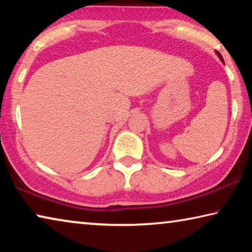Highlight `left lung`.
Returning a JSON list of instances; mask_svg holds the SVG:
<instances>
[{
	"label": "left lung",
	"instance_id": "left-lung-1",
	"mask_svg": "<svg viewBox=\"0 0 252 252\" xmlns=\"http://www.w3.org/2000/svg\"><path fill=\"white\" fill-rule=\"evenodd\" d=\"M217 54H218V57L220 58V60H221V61H222V62H223V59H222V57H221V54H220L219 52H217Z\"/></svg>",
	"mask_w": 252,
	"mask_h": 252
}]
</instances>
